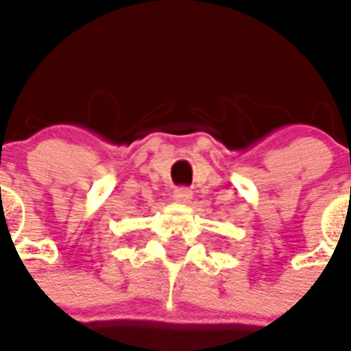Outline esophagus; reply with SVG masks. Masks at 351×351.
I'll return each mask as SVG.
<instances>
[{"instance_id": "esophagus-1", "label": "esophagus", "mask_w": 351, "mask_h": 351, "mask_svg": "<svg viewBox=\"0 0 351 351\" xmlns=\"http://www.w3.org/2000/svg\"><path fill=\"white\" fill-rule=\"evenodd\" d=\"M193 198V191L191 189H187V187H178V189H175V193H173V200L178 204H189L191 202Z\"/></svg>"}]
</instances>
